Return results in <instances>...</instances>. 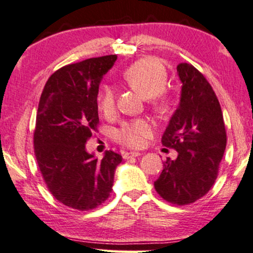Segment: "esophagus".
Returning <instances> with one entry per match:
<instances>
[{
	"mask_svg": "<svg viewBox=\"0 0 253 253\" xmlns=\"http://www.w3.org/2000/svg\"><path fill=\"white\" fill-rule=\"evenodd\" d=\"M141 155H142L141 152H137V151H133V152H126V154L123 155V158H124V160H130V158L138 157V156H141Z\"/></svg>",
	"mask_w": 253,
	"mask_h": 253,
	"instance_id": "34e87169",
	"label": "esophagus"
}]
</instances>
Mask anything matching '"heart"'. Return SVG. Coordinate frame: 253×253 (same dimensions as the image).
I'll return each instance as SVG.
<instances>
[{"label": "heart", "mask_w": 253, "mask_h": 253, "mask_svg": "<svg viewBox=\"0 0 253 253\" xmlns=\"http://www.w3.org/2000/svg\"><path fill=\"white\" fill-rule=\"evenodd\" d=\"M123 77L127 85L143 98H150L151 104L158 114L167 115L171 111V99L163 93L168 83V73L160 62L152 58L137 61L124 71ZM97 102L99 110L105 116H112L116 109V92L114 88L103 86ZM152 130L154 127L148 120L137 118L124 123L115 133V138L129 148H141L146 138L151 136Z\"/></svg>", "instance_id": "obj_1"}]
</instances>
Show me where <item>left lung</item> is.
<instances>
[{"instance_id":"1","label":"left lung","mask_w":253,"mask_h":253,"mask_svg":"<svg viewBox=\"0 0 253 253\" xmlns=\"http://www.w3.org/2000/svg\"><path fill=\"white\" fill-rule=\"evenodd\" d=\"M182 82L178 108L162 136V144L178 152L167 158L158 195L177 205L191 204L212 188L226 146V131L220 104L203 74L189 63L177 65Z\"/></svg>"}]
</instances>
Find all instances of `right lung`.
<instances>
[{
	"mask_svg": "<svg viewBox=\"0 0 253 253\" xmlns=\"http://www.w3.org/2000/svg\"><path fill=\"white\" fill-rule=\"evenodd\" d=\"M116 60L108 55L65 65L49 77L40 98L34 132L37 164L51 195L76 210L107 201L122 162L111 150L97 160L85 149L97 129L99 83Z\"/></svg>",
	"mask_w": 253,
	"mask_h": 253,
	"instance_id": "obj_1",
	"label": "right lung"
}]
</instances>
